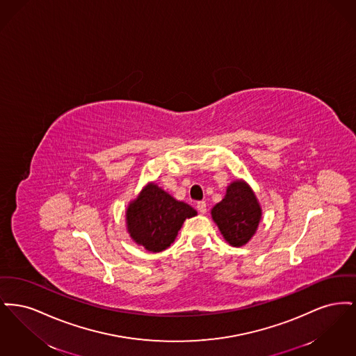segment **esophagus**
Segmentation results:
<instances>
[{"mask_svg":"<svg viewBox=\"0 0 356 356\" xmlns=\"http://www.w3.org/2000/svg\"><path fill=\"white\" fill-rule=\"evenodd\" d=\"M197 209H199V212H200V213H205V212H207V204H205L204 200H202V202H197Z\"/></svg>","mask_w":356,"mask_h":356,"instance_id":"34e87169","label":"esophagus"}]
</instances>
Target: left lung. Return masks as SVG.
<instances>
[{"label":"left lung","instance_id":"8db88e82","mask_svg":"<svg viewBox=\"0 0 356 356\" xmlns=\"http://www.w3.org/2000/svg\"><path fill=\"white\" fill-rule=\"evenodd\" d=\"M261 209L252 189L237 180L227 188V195L212 208V219L221 235L234 247L244 245L254 236Z\"/></svg>","mask_w":356,"mask_h":356}]
</instances>
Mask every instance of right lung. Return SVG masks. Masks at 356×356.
Returning a JSON list of instances; mask_svg holds the SVG:
<instances>
[{
	"label": "right lung",
	"instance_id": "1",
	"mask_svg": "<svg viewBox=\"0 0 356 356\" xmlns=\"http://www.w3.org/2000/svg\"><path fill=\"white\" fill-rule=\"evenodd\" d=\"M196 211L183 202H177L165 191L154 184L143 189L127 209L128 231L137 244L151 252H160L175 241L186 219Z\"/></svg>",
	"mask_w": 356,
	"mask_h": 356
}]
</instances>
